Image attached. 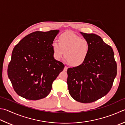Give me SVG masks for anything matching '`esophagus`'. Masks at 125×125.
I'll use <instances>...</instances> for the list:
<instances>
[{"mask_svg": "<svg viewBox=\"0 0 125 125\" xmlns=\"http://www.w3.org/2000/svg\"><path fill=\"white\" fill-rule=\"evenodd\" d=\"M67 69H68V67L67 66H65L64 68V71H67Z\"/></svg>", "mask_w": 125, "mask_h": 125, "instance_id": "obj_1", "label": "esophagus"}]
</instances>
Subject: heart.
Here are the masks:
<instances>
[{
  "instance_id": "b5f03b06",
  "label": "heart",
  "mask_w": 125,
  "mask_h": 125,
  "mask_svg": "<svg viewBox=\"0 0 125 125\" xmlns=\"http://www.w3.org/2000/svg\"><path fill=\"white\" fill-rule=\"evenodd\" d=\"M53 57L60 61L64 55L65 60L70 65L79 67L83 64L89 53V44L87 40L72 32L61 35L58 41L52 44ZM65 54H64V52Z\"/></svg>"
}]
</instances>
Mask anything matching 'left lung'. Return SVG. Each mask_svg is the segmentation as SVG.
Returning <instances> with one entry per match:
<instances>
[{
  "mask_svg": "<svg viewBox=\"0 0 125 125\" xmlns=\"http://www.w3.org/2000/svg\"><path fill=\"white\" fill-rule=\"evenodd\" d=\"M89 44V53L83 64L67 70L69 93L75 100L92 103L108 94L117 74L114 51L101 37L80 32Z\"/></svg>",
  "mask_w": 125,
  "mask_h": 125,
  "instance_id": "1",
  "label": "left lung"
}]
</instances>
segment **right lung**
Masks as SVG:
<instances>
[{"label": "right lung", "mask_w": 125, "mask_h": 125, "mask_svg": "<svg viewBox=\"0 0 125 125\" xmlns=\"http://www.w3.org/2000/svg\"><path fill=\"white\" fill-rule=\"evenodd\" d=\"M59 30L37 31L24 37L13 49L8 77L16 94L29 100L46 97L64 65L54 58L52 44Z\"/></svg>", "instance_id": "right-lung-1"}]
</instances>
